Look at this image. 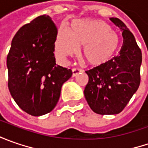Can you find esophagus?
<instances>
[{"label":"esophagus","mask_w":148,"mask_h":148,"mask_svg":"<svg viewBox=\"0 0 148 148\" xmlns=\"http://www.w3.org/2000/svg\"><path fill=\"white\" fill-rule=\"evenodd\" d=\"M82 69H80V68H73L72 69V77H76L77 74H79L80 72H82Z\"/></svg>","instance_id":"esophagus-1"}]
</instances>
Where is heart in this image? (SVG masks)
<instances>
[{"label":"heart","mask_w":148,"mask_h":148,"mask_svg":"<svg viewBox=\"0 0 148 148\" xmlns=\"http://www.w3.org/2000/svg\"><path fill=\"white\" fill-rule=\"evenodd\" d=\"M120 44V39L110 25L97 20L75 21L71 32L65 27L58 31L56 53L63 59L78 53L82 47L84 60L92 66H100L114 57Z\"/></svg>","instance_id":"1"}]
</instances>
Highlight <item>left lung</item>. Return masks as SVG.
Instances as JSON below:
<instances>
[{
	"label": "left lung",
	"mask_w": 148,
	"mask_h": 148,
	"mask_svg": "<svg viewBox=\"0 0 148 148\" xmlns=\"http://www.w3.org/2000/svg\"><path fill=\"white\" fill-rule=\"evenodd\" d=\"M123 38L118 56L86 71L89 82L84 95L90 109L99 114H117L125 108L140 85L142 52L134 34L118 18H110Z\"/></svg>",
	"instance_id": "left-lung-1"
}]
</instances>
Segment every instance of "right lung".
<instances>
[{
  "label": "right lung",
  "mask_w": 148,
  "mask_h": 148,
  "mask_svg": "<svg viewBox=\"0 0 148 148\" xmlns=\"http://www.w3.org/2000/svg\"><path fill=\"white\" fill-rule=\"evenodd\" d=\"M57 34L51 17L40 15L18 30L7 55L9 90L20 109L33 116L53 110L63 83L72 75L71 69L56 65Z\"/></svg>",
  "instance_id": "add662e5"
}]
</instances>
